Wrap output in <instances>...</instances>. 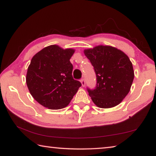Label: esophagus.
<instances>
[{"label": "esophagus", "instance_id": "esophagus-1", "mask_svg": "<svg viewBox=\"0 0 156 156\" xmlns=\"http://www.w3.org/2000/svg\"><path fill=\"white\" fill-rule=\"evenodd\" d=\"M80 82H81V84H82V86H83V87H84V86H85V80H84V79H82Z\"/></svg>", "mask_w": 156, "mask_h": 156}]
</instances>
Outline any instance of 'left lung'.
<instances>
[{
    "label": "left lung",
    "mask_w": 156,
    "mask_h": 156,
    "mask_svg": "<svg viewBox=\"0 0 156 156\" xmlns=\"http://www.w3.org/2000/svg\"><path fill=\"white\" fill-rule=\"evenodd\" d=\"M84 54L94 66L97 78L89 96L98 107L108 109L119 105L131 89L134 78L133 65L127 55L110 45L86 49Z\"/></svg>",
    "instance_id": "8db88e82"
}]
</instances>
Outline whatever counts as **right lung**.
I'll use <instances>...</instances> for the list:
<instances>
[{"label":"right lung","instance_id":"add662e5","mask_svg":"<svg viewBox=\"0 0 156 156\" xmlns=\"http://www.w3.org/2000/svg\"><path fill=\"white\" fill-rule=\"evenodd\" d=\"M75 49L47 46L34 55L29 65L26 83L32 97L49 109H60L69 104L81 87L72 77L70 58Z\"/></svg>","mask_w":156,"mask_h":156}]
</instances>
